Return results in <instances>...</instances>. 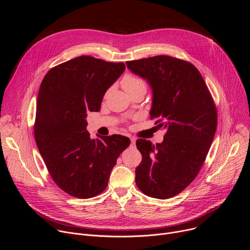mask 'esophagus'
Here are the masks:
<instances>
[{"label": "esophagus", "mask_w": 250, "mask_h": 250, "mask_svg": "<svg viewBox=\"0 0 250 250\" xmlns=\"http://www.w3.org/2000/svg\"><path fill=\"white\" fill-rule=\"evenodd\" d=\"M130 141H131V145L133 146V145L135 144V141H136V138H135V137H130Z\"/></svg>", "instance_id": "34e87169"}]
</instances>
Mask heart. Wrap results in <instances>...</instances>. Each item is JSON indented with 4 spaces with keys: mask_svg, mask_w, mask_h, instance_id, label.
Returning <instances> with one entry per match:
<instances>
[{
    "mask_svg": "<svg viewBox=\"0 0 250 250\" xmlns=\"http://www.w3.org/2000/svg\"><path fill=\"white\" fill-rule=\"evenodd\" d=\"M122 85L124 89L128 93L129 96H131L132 94L138 91H145V92L146 91V82L141 78L131 74H126L124 76L122 80Z\"/></svg>",
    "mask_w": 250,
    "mask_h": 250,
    "instance_id": "1",
    "label": "heart"
}]
</instances>
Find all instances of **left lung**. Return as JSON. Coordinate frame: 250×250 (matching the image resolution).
Returning a JSON list of instances; mask_svg holds the SVG:
<instances>
[{"label": "left lung", "instance_id": "1", "mask_svg": "<svg viewBox=\"0 0 250 250\" xmlns=\"http://www.w3.org/2000/svg\"><path fill=\"white\" fill-rule=\"evenodd\" d=\"M126 66L151 87L150 119L166 129L161 144L136 140L142 160L135 168V183L146 196L169 199L198 175L216 133V105L190 62L158 55L127 61Z\"/></svg>", "mask_w": 250, "mask_h": 250}]
</instances>
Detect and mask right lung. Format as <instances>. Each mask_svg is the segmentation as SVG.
<instances>
[{
  "label": "right lung",
  "mask_w": 250,
  "mask_h": 250,
  "mask_svg": "<svg viewBox=\"0 0 250 250\" xmlns=\"http://www.w3.org/2000/svg\"><path fill=\"white\" fill-rule=\"evenodd\" d=\"M123 62L79 56L50 69L38 95L34 137L55 184L88 199L102 193L118 157L129 146L119 134L92 139L87 113L99 112L104 93L124 73Z\"/></svg>",
  "instance_id": "obj_1"
}]
</instances>
